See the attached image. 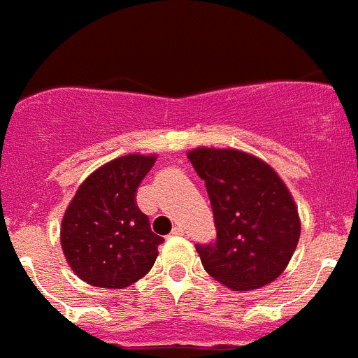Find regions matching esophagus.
<instances>
[{"mask_svg": "<svg viewBox=\"0 0 358 358\" xmlns=\"http://www.w3.org/2000/svg\"><path fill=\"white\" fill-rule=\"evenodd\" d=\"M182 234H185V229H182L181 225H177V227H173L172 236H182Z\"/></svg>", "mask_w": 358, "mask_h": 358, "instance_id": "esophagus-1", "label": "esophagus"}]
</instances>
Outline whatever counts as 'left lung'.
<instances>
[{"mask_svg":"<svg viewBox=\"0 0 358 358\" xmlns=\"http://www.w3.org/2000/svg\"><path fill=\"white\" fill-rule=\"evenodd\" d=\"M188 159L215 215L216 241L196 245L204 270L232 291L259 289L280 277L301 232L286 182L261 157L238 149L196 147Z\"/></svg>","mask_w":358,"mask_h":358,"instance_id":"1","label":"left lung"}]
</instances>
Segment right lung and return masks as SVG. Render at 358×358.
I'll use <instances>...</instances> for the list:
<instances>
[{
	"instance_id": "add662e5",
	"label": "right lung",
	"mask_w": 358,
	"mask_h": 358,
	"mask_svg": "<svg viewBox=\"0 0 358 358\" xmlns=\"http://www.w3.org/2000/svg\"><path fill=\"white\" fill-rule=\"evenodd\" d=\"M156 154H126L104 163L80 185L62 218L60 245L83 282L124 289L147 275L162 236L136 206V188Z\"/></svg>"
}]
</instances>
